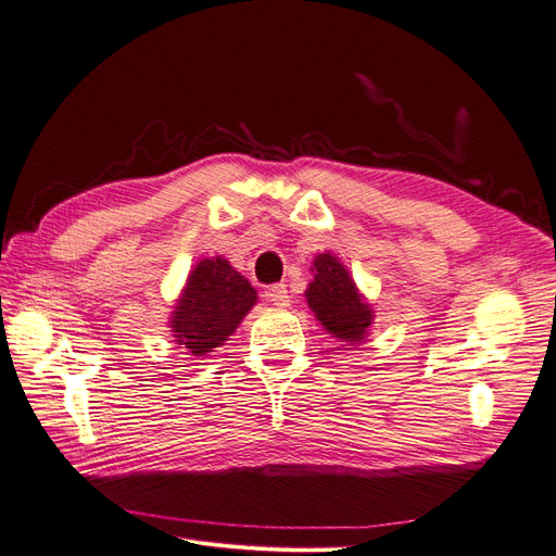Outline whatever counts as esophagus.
<instances>
[{
    "mask_svg": "<svg viewBox=\"0 0 556 556\" xmlns=\"http://www.w3.org/2000/svg\"><path fill=\"white\" fill-rule=\"evenodd\" d=\"M266 299L271 301V304L276 306V308H285V306H290V292H288V285H271V288L266 290Z\"/></svg>",
    "mask_w": 556,
    "mask_h": 556,
    "instance_id": "1",
    "label": "esophagus"
}]
</instances>
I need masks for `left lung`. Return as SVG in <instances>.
I'll use <instances>...</instances> for the list:
<instances>
[{"label":"left lung","instance_id":"obj_1","mask_svg":"<svg viewBox=\"0 0 556 556\" xmlns=\"http://www.w3.org/2000/svg\"><path fill=\"white\" fill-rule=\"evenodd\" d=\"M313 280L306 301L317 323L345 343H362L374 325V308L359 294L348 268L331 252H319L313 260Z\"/></svg>","mask_w":556,"mask_h":556}]
</instances>
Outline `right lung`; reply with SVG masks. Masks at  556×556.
Listing matches in <instances>:
<instances>
[{
    "instance_id": "obj_1",
    "label": "right lung",
    "mask_w": 556,
    "mask_h": 556,
    "mask_svg": "<svg viewBox=\"0 0 556 556\" xmlns=\"http://www.w3.org/2000/svg\"><path fill=\"white\" fill-rule=\"evenodd\" d=\"M257 304V292L225 257L201 260L178 296L169 327L188 355L201 357L225 345Z\"/></svg>"
}]
</instances>
